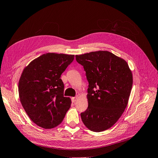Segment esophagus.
I'll list each match as a JSON object with an SVG mask.
<instances>
[{
    "mask_svg": "<svg viewBox=\"0 0 158 158\" xmlns=\"http://www.w3.org/2000/svg\"><path fill=\"white\" fill-rule=\"evenodd\" d=\"M77 98H78L77 96H75V97H73V98H72V102H75L77 101Z\"/></svg>",
    "mask_w": 158,
    "mask_h": 158,
    "instance_id": "34e87169",
    "label": "esophagus"
}]
</instances>
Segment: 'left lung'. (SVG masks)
I'll return each mask as SVG.
<instances>
[{
  "label": "left lung",
  "instance_id": "1",
  "mask_svg": "<svg viewBox=\"0 0 158 158\" xmlns=\"http://www.w3.org/2000/svg\"><path fill=\"white\" fill-rule=\"evenodd\" d=\"M89 81L88 108L81 114L87 128L101 132L112 127L128 104L133 74L123 58L106 50L76 55Z\"/></svg>",
  "mask_w": 158,
  "mask_h": 158
}]
</instances>
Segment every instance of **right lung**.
Instances as JSON below:
<instances>
[{
	"label": "right lung",
	"mask_w": 158,
	"mask_h": 158,
	"mask_svg": "<svg viewBox=\"0 0 158 158\" xmlns=\"http://www.w3.org/2000/svg\"><path fill=\"white\" fill-rule=\"evenodd\" d=\"M74 55L46 53L23 69L19 80V100L31 121L42 128L52 129L62 123L72 100L64 96L61 75Z\"/></svg>",
	"instance_id": "1"
}]
</instances>
